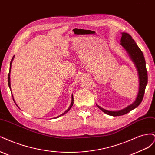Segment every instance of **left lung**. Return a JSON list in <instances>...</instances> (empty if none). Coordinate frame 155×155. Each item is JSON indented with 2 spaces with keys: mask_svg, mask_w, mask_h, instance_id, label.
<instances>
[{
  "mask_svg": "<svg viewBox=\"0 0 155 155\" xmlns=\"http://www.w3.org/2000/svg\"><path fill=\"white\" fill-rule=\"evenodd\" d=\"M121 45L127 51L130 58L133 61V62L135 64L137 68L139 76V90L137 98L132 104L129 105L122 109L118 111H109L103 109L102 107L96 104L97 107L102 110L105 114L112 116H118L124 115L128 113L130 111L137 108L143 100V95L145 93V87L147 84V71L146 69V65H145V61L143 54L142 50L135 43L134 40L127 33L123 32L121 33Z\"/></svg>",
  "mask_w": 155,
  "mask_h": 155,
  "instance_id": "left-lung-1",
  "label": "left lung"
}]
</instances>
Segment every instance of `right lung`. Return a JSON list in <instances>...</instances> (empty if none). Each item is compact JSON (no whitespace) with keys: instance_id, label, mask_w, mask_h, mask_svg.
Segmentation results:
<instances>
[{"instance_id":"right-lung-1","label":"right lung","mask_w":155,"mask_h":155,"mask_svg":"<svg viewBox=\"0 0 155 155\" xmlns=\"http://www.w3.org/2000/svg\"><path fill=\"white\" fill-rule=\"evenodd\" d=\"M13 58H14V56L12 58V61H11V62H10V71H9V74H8V85H9V87H10V90H11V85H10V71H11V66H12V61H13ZM12 96H13V95H12ZM14 101V100H13ZM14 102H15V101H14ZM73 104H74V98H73V95H72V102H71V104H70V107H68V109L65 111L64 112H63V113L62 114H61L60 116H57V117H55V118H59V117H60L61 116H62V115H64V114H66L67 112L71 109L72 108V105H73ZM17 107H18V105H16Z\"/></svg>"}]
</instances>
